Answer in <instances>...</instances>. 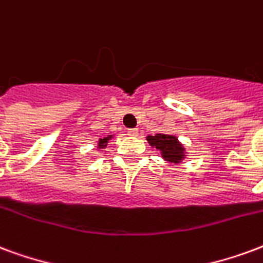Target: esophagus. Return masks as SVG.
Masks as SVG:
<instances>
[{
    "label": "esophagus",
    "instance_id": "esophagus-1",
    "mask_svg": "<svg viewBox=\"0 0 263 263\" xmlns=\"http://www.w3.org/2000/svg\"><path fill=\"white\" fill-rule=\"evenodd\" d=\"M127 133H129V136H132V137H136V136H139V129H129L127 130Z\"/></svg>",
    "mask_w": 263,
    "mask_h": 263
}]
</instances>
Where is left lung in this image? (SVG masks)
<instances>
[{
    "label": "left lung",
    "instance_id": "left-lung-1",
    "mask_svg": "<svg viewBox=\"0 0 263 263\" xmlns=\"http://www.w3.org/2000/svg\"><path fill=\"white\" fill-rule=\"evenodd\" d=\"M147 141L153 148L160 151L162 160L168 164H179L186 155L185 147L178 137L172 134L157 133L155 136H147Z\"/></svg>",
    "mask_w": 263,
    "mask_h": 263
}]
</instances>
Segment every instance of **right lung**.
Wrapping results in <instances>:
<instances>
[{
    "label": "right lung",
    "mask_w": 263,
    "mask_h": 263,
    "mask_svg": "<svg viewBox=\"0 0 263 263\" xmlns=\"http://www.w3.org/2000/svg\"><path fill=\"white\" fill-rule=\"evenodd\" d=\"M112 137H113V134H109V136L103 137V139H99V141H98V148H99V150L105 148V147L108 145L109 140H112Z\"/></svg>",
    "instance_id": "add662e5"
}]
</instances>
